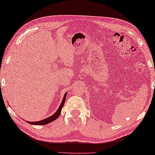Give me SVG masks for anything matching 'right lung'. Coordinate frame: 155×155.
I'll use <instances>...</instances> for the list:
<instances>
[{"mask_svg": "<svg viewBox=\"0 0 155 155\" xmlns=\"http://www.w3.org/2000/svg\"><path fill=\"white\" fill-rule=\"evenodd\" d=\"M66 95H67V92H66L65 94H64V97H63V100H62V102H61V105H60L59 107H58V108L57 111H56L53 115H51V117L46 118V119L41 120V121H34V122L27 121V122H28V124H31V125H37V126H38V125H45V124H50V123L52 122L53 121H54V120H56L58 117H59V115H60L61 112V110H62L63 106V105H64V104H65V99H66Z\"/></svg>", "mask_w": 155, "mask_h": 155, "instance_id": "obj_1", "label": "right lung"}]
</instances>
